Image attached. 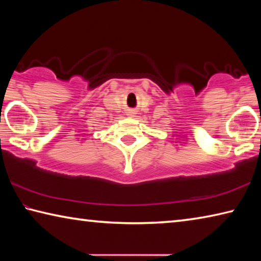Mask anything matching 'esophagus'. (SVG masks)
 <instances>
[{
	"label": "esophagus",
	"mask_w": 261,
	"mask_h": 261,
	"mask_svg": "<svg viewBox=\"0 0 261 261\" xmlns=\"http://www.w3.org/2000/svg\"><path fill=\"white\" fill-rule=\"evenodd\" d=\"M127 115H129L130 117H134L136 115V112H135V110H129V112H127Z\"/></svg>",
	"instance_id": "esophagus-1"
}]
</instances>
